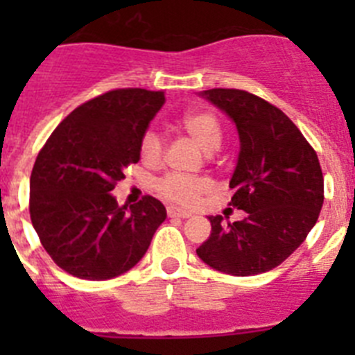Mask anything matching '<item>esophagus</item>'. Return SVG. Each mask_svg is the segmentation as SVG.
Masks as SVG:
<instances>
[{"label":"esophagus","mask_w":355,"mask_h":355,"mask_svg":"<svg viewBox=\"0 0 355 355\" xmlns=\"http://www.w3.org/2000/svg\"><path fill=\"white\" fill-rule=\"evenodd\" d=\"M167 215L171 216V218H188V216H190V213L183 211V209L174 208V206H168V208H167Z\"/></svg>","instance_id":"obj_1"}]
</instances>
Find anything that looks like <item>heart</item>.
<instances>
[{"label": "heart", "mask_w": 355, "mask_h": 355, "mask_svg": "<svg viewBox=\"0 0 355 355\" xmlns=\"http://www.w3.org/2000/svg\"><path fill=\"white\" fill-rule=\"evenodd\" d=\"M183 130L187 131L206 153H213L220 147L222 130L211 112H192L184 115ZM165 155V139L156 130H147L140 139V156L149 165H158ZM213 190L211 180L205 175H183L167 172L155 181V192L167 202L178 206H193L202 196Z\"/></svg>", "instance_id": "1"}]
</instances>
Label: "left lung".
<instances>
[{
  "instance_id": "1",
  "label": "left lung",
  "mask_w": 355,
  "mask_h": 355,
  "mask_svg": "<svg viewBox=\"0 0 355 355\" xmlns=\"http://www.w3.org/2000/svg\"><path fill=\"white\" fill-rule=\"evenodd\" d=\"M202 96L236 124L240 155L229 206L247 216L233 224L209 216L211 234L197 256L224 274H263L293 254L318 220L324 205L318 156L290 117L261 97L238 89H211Z\"/></svg>"
}]
</instances>
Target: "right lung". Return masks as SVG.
<instances>
[{"label":"right lung","mask_w":355,"mask_h":355,"mask_svg":"<svg viewBox=\"0 0 355 355\" xmlns=\"http://www.w3.org/2000/svg\"><path fill=\"white\" fill-rule=\"evenodd\" d=\"M165 92L115 89L72 110L37 155L30 178V218L62 270L105 281L133 268L167 211L144 196L119 206L112 190L140 159V139Z\"/></svg>","instance_id":"right-lung-1"}]
</instances>
